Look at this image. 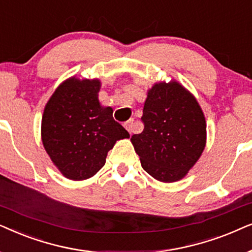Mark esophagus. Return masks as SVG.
Listing matches in <instances>:
<instances>
[{"label": "esophagus", "instance_id": "1", "mask_svg": "<svg viewBox=\"0 0 252 252\" xmlns=\"http://www.w3.org/2000/svg\"><path fill=\"white\" fill-rule=\"evenodd\" d=\"M124 126H126V129L128 130L130 133H132L133 130H135V123H133V119H130L126 121V122L124 123Z\"/></svg>", "mask_w": 252, "mask_h": 252}]
</instances>
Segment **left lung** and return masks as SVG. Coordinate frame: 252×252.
I'll return each mask as SVG.
<instances>
[{
  "label": "left lung",
  "instance_id": "left-lung-1",
  "mask_svg": "<svg viewBox=\"0 0 252 252\" xmlns=\"http://www.w3.org/2000/svg\"><path fill=\"white\" fill-rule=\"evenodd\" d=\"M143 132L131 137L146 173L161 182L183 179L202 156L206 122L197 100L175 80L147 92Z\"/></svg>",
  "mask_w": 252,
  "mask_h": 252
}]
</instances>
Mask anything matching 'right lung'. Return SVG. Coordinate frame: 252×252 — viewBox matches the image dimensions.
<instances>
[{"instance_id":"add662e5","label":"right lung","mask_w":252,"mask_h":252,"mask_svg":"<svg viewBox=\"0 0 252 252\" xmlns=\"http://www.w3.org/2000/svg\"><path fill=\"white\" fill-rule=\"evenodd\" d=\"M100 87L99 79L71 77L55 90L43 110V147L66 179L92 177L116 140L130 137L113 119V109L100 105Z\"/></svg>"}]
</instances>
